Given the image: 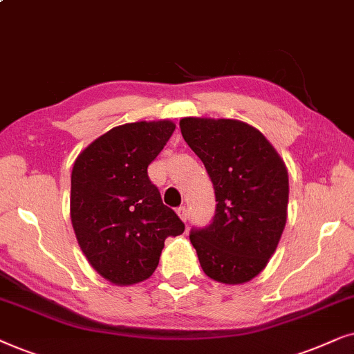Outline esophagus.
Returning a JSON list of instances; mask_svg holds the SVG:
<instances>
[{
  "mask_svg": "<svg viewBox=\"0 0 354 354\" xmlns=\"http://www.w3.org/2000/svg\"><path fill=\"white\" fill-rule=\"evenodd\" d=\"M176 214L180 215V218H181L183 221H187V218H189V210H187V207H186V205L178 207V209H176Z\"/></svg>",
  "mask_w": 354,
  "mask_h": 354,
  "instance_id": "34e87169",
  "label": "esophagus"
}]
</instances>
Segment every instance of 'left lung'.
I'll list each match as a JSON object with an SVG mask.
<instances>
[{
	"mask_svg": "<svg viewBox=\"0 0 354 354\" xmlns=\"http://www.w3.org/2000/svg\"><path fill=\"white\" fill-rule=\"evenodd\" d=\"M181 134L215 189V215L189 239L212 280H252L273 256L286 223L288 171L261 131L238 120L183 118Z\"/></svg>",
	"mask_w": 354,
	"mask_h": 354,
	"instance_id": "1",
	"label": "left lung"
}]
</instances>
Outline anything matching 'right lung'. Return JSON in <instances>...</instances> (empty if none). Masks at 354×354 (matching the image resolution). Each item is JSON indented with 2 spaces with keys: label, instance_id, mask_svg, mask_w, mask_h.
<instances>
[{
  "label": "right lung",
  "instance_id": "add662e5",
  "mask_svg": "<svg viewBox=\"0 0 354 354\" xmlns=\"http://www.w3.org/2000/svg\"><path fill=\"white\" fill-rule=\"evenodd\" d=\"M176 126L168 120L116 126L79 153L71 174V221L79 246L115 285L147 280L168 236L185 232L163 205L147 168Z\"/></svg>",
  "mask_w": 354,
  "mask_h": 354
}]
</instances>
